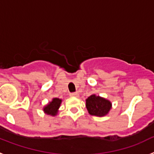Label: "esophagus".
<instances>
[{"mask_svg": "<svg viewBox=\"0 0 154 154\" xmlns=\"http://www.w3.org/2000/svg\"><path fill=\"white\" fill-rule=\"evenodd\" d=\"M70 96H72V97H79V93L78 92H72V93H70Z\"/></svg>", "mask_w": 154, "mask_h": 154, "instance_id": "obj_1", "label": "esophagus"}]
</instances>
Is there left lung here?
Segmentation results:
<instances>
[{
	"instance_id": "left-lung-1",
	"label": "left lung",
	"mask_w": 154,
	"mask_h": 154,
	"mask_svg": "<svg viewBox=\"0 0 154 154\" xmlns=\"http://www.w3.org/2000/svg\"><path fill=\"white\" fill-rule=\"evenodd\" d=\"M86 108L90 115L103 116L106 115L111 109V103L103 98L92 95L87 98Z\"/></svg>"
}]
</instances>
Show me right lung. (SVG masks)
<instances>
[{
  "mask_svg": "<svg viewBox=\"0 0 154 154\" xmlns=\"http://www.w3.org/2000/svg\"><path fill=\"white\" fill-rule=\"evenodd\" d=\"M62 103V100L58 98H55L52 99V101L49 103V104L46 106L44 108V111L48 115L55 116L58 112V109L60 106V104Z\"/></svg>",
  "mask_w": 154,
  "mask_h": 154,
  "instance_id": "add662e5",
  "label": "right lung"
}]
</instances>
